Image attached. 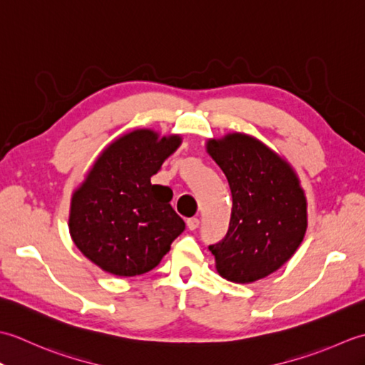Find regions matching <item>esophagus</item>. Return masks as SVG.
<instances>
[{"mask_svg":"<svg viewBox=\"0 0 365 365\" xmlns=\"http://www.w3.org/2000/svg\"><path fill=\"white\" fill-rule=\"evenodd\" d=\"M199 224H200V221L197 218H190L187 221V226H188L190 230H196L199 227Z\"/></svg>","mask_w":365,"mask_h":365,"instance_id":"34e87169","label":"esophagus"}]
</instances>
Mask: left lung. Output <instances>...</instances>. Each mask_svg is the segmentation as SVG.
Here are the masks:
<instances>
[{"label": "left lung", "mask_w": 365, "mask_h": 365, "mask_svg": "<svg viewBox=\"0 0 365 365\" xmlns=\"http://www.w3.org/2000/svg\"><path fill=\"white\" fill-rule=\"evenodd\" d=\"M207 152L232 192L227 234L208 246L216 271L230 282L259 281L281 268L304 238L307 202L299 178L281 155L245 133L208 139Z\"/></svg>", "instance_id": "8db88e82"}]
</instances>
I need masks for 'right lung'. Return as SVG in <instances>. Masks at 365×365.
Returning a JSON list of instances; mask_svg holds the SVG:
<instances>
[{
  "label": "right lung",
  "mask_w": 365,
  "mask_h": 365,
  "mask_svg": "<svg viewBox=\"0 0 365 365\" xmlns=\"http://www.w3.org/2000/svg\"><path fill=\"white\" fill-rule=\"evenodd\" d=\"M180 144L178 135L160 136L149 128L130 131L98 155L73 191L71 237L106 273L122 277L147 273L185 230L183 220L169 204L173 190L150 183Z\"/></svg>",
  "instance_id": "obj_1"
}]
</instances>
